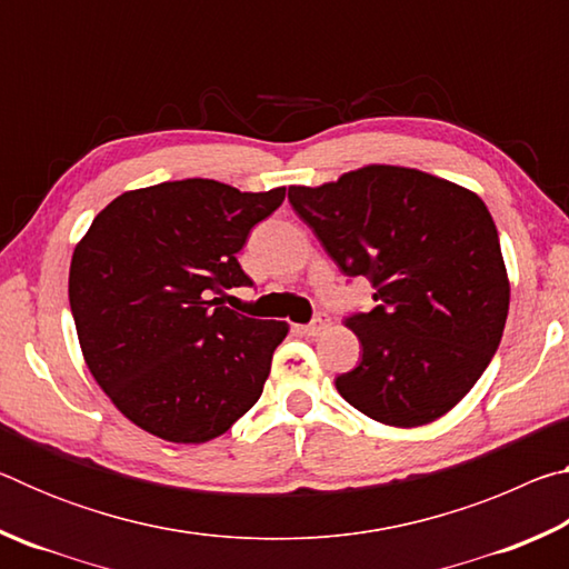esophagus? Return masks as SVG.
Segmentation results:
<instances>
[{
  "mask_svg": "<svg viewBox=\"0 0 569 569\" xmlns=\"http://www.w3.org/2000/svg\"><path fill=\"white\" fill-rule=\"evenodd\" d=\"M326 329H329V316L316 313V319L308 326H303V333L306 336H321Z\"/></svg>",
  "mask_w": 569,
  "mask_h": 569,
  "instance_id": "34e87169",
  "label": "esophagus"
}]
</instances>
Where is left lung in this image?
I'll use <instances>...</instances> for the list:
<instances>
[{
  "label": "left lung",
  "instance_id": "left-lung-1",
  "mask_svg": "<svg viewBox=\"0 0 569 569\" xmlns=\"http://www.w3.org/2000/svg\"><path fill=\"white\" fill-rule=\"evenodd\" d=\"M298 218L343 276H366L377 306L346 326L361 361L336 379L373 421L421 427L457 407L492 361L509 278L477 192L429 172L366 166L319 188H288Z\"/></svg>",
  "mask_w": 569,
  "mask_h": 569
}]
</instances>
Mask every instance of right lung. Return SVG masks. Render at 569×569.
<instances>
[{
    "instance_id": "right-lung-1",
    "label": "right lung",
    "mask_w": 569,
    "mask_h": 569,
    "mask_svg": "<svg viewBox=\"0 0 569 569\" xmlns=\"http://www.w3.org/2000/svg\"><path fill=\"white\" fill-rule=\"evenodd\" d=\"M283 198L286 188L160 182L114 198L74 246L70 308L84 363L134 427L203 445L261 399L288 326L248 319L218 296L253 283L236 256Z\"/></svg>"
}]
</instances>
